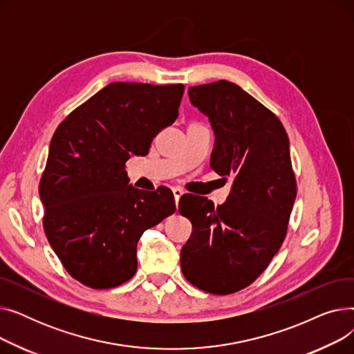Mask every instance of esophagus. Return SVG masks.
Masks as SVG:
<instances>
[{
    "mask_svg": "<svg viewBox=\"0 0 354 354\" xmlns=\"http://www.w3.org/2000/svg\"><path fill=\"white\" fill-rule=\"evenodd\" d=\"M172 192H174V196H175V202H176V205H178V202H179L180 196L183 195V191H182L180 188H174V189H172Z\"/></svg>",
    "mask_w": 354,
    "mask_h": 354,
    "instance_id": "obj_1",
    "label": "esophagus"
}]
</instances>
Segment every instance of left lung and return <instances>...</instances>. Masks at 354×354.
Instances as JSON below:
<instances>
[{
  "mask_svg": "<svg viewBox=\"0 0 354 354\" xmlns=\"http://www.w3.org/2000/svg\"><path fill=\"white\" fill-rule=\"evenodd\" d=\"M215 132L211 167L232 180L225 203L203 196L179 201L192 224L180 251L183 277L216 295L252 284L284 243L297 182L286 129L270 109L235 83L219 80L188 90Z\"/></svg>",
  "mask_w": 354,
  "mask_h": 354,
  "instance_id": "obj_1",
  "label": "left lung"
}]
</instances>
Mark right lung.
<instances>
[{"instance_id":"1","label":"right lung","mask_w":354,"mask_h":354,"mask_svg":"<svg viewBox=\"0 0 354 354\" xmlns=\"http://www.w3.org/2000/svg\"><path fill=\"white\" fill-rule=\"evenodd\" d=\"M183 84L110 83L74 109L51 138L40 179L43 228L66 271L106 290L138 270L142 234L176 211L169 188L140 191L124 171L178 118Z\"/></svg>"}]
</instances>
